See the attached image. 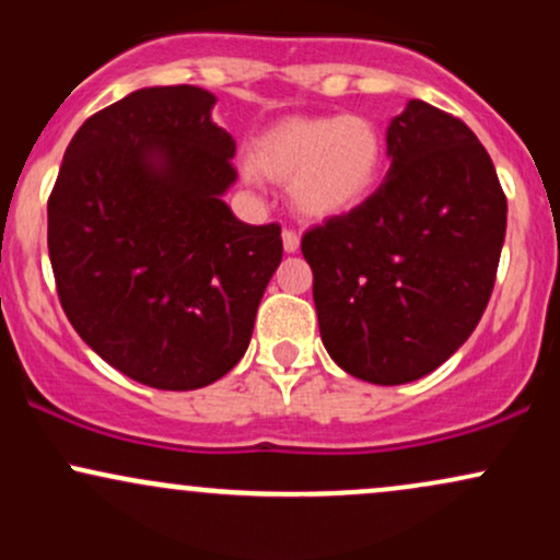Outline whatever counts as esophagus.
Instances as JSON below:
<instances>
[{"instance_id":"34e87169","label":"esophagus","mask_w":560,"mask_h":560,"mask_svg":"<svg viewBox=\"0 0 560 560\" xmlns=\"http://www.w3.org/2000/svg\"><path fill=\"white\" fill-rule=\"evenodd\" d=\"M281 242H284L287 253H298V249H300V236H298V231L284 229V231H281Z\"/></svg>"}]
</instances>
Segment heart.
Returning a JSON list of instances; mask_svg holds the SVG:
<instances>
[{"label": "heart", "instance_id": "1", "mask_svg": "<svg viewBox=\"0 0 560 560\" xmlns=\"http://www.w3.org/2000/svg\"><path fill=\"white\" fill-rule=\"evenodd\" d=\"M384 168L382 131L358 115L287 118L268 128L242 163L247 184L262 176L289 182V197L305 218H337L376 189Z\"/></svg>", "mask_w": 560, "mask_h": 560}]
</instances>
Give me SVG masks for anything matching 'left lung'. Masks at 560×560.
<instances>
[{"label":"left lung","mask_w":560,"mask_h":560,"mask_svg":"<svg viewBox=\"0 0 560 560\" xmlns=\"http://www.w3.org/2000/svg\"><path fill=\"white\" fill-rule=\"evenodd\" d=\"M389 171L350 213L302 236L326 352L371 384L432 374L490 302L508 202L477 133L410 100L387 128Z\"/></svg>","instance_id":"left-lung-1"}]
</instances>
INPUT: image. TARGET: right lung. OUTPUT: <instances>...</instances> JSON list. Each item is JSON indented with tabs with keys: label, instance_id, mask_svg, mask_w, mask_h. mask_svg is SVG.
Segmentation results:
<instances>
[{
	"label": "right lung",
	"instance_id": "obj_1",
	"mask_svg": "<svg viewBox=\"0 0 560 560\" xmlns=\"http://www.w3.org/2000/svg\"><path fill=\"white\" fill-rule=\"evenodd\" d=\"M199 86L137 89L75 131L47 205L62 311L96 355L155 389H199L247 350L281 229L223 195L234 139Z\"/></svg>",
	"mask_w": 560,
	"mask_h": 560
}]
</instances>
